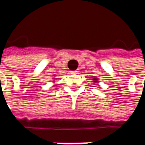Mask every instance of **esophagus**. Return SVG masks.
I'll return each instance as SVG.
<instances>
[{
	"label": "esophagus",
	"mask_w": 145,
	"mask_h": 145,
	"mask_svg": "<svg viewBox=\"0 0 145 145\" xmlns=\"http://www.w3.org/2000/svg\"><path fill=\"white\" fill-rule=\"evenodd\" d=\"M72 74H78L79 73V70H75V71H71L70 72Z\"/></svg>",
	"instance_id": "1"
}]
</instances>
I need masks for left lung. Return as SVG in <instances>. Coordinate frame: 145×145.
I'll use <instances>...</instances> for the list:
<instances>
[{"label":"left lung","instance_id":"8db88e82","mask_svg":"<svg viewBox=\"0 0 145 145\" xmlns=\"http://www.w3.org/2000/svg\"><path fill=\"white\" fill-rule=\"evenodd\" d=\"M92 82H93V83H94V84H95V83H97V82H98V79H97V77H95V76H94V77H92Z\"/></svg>","mask_w":145,"mask_h":145}]
</instances>
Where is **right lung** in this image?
I'll list each match as a JSON object with an SVG mask.
<instances>
[{
    "label": "right lung",
    "instance_id": "add662e5",
    "mask_svg": "<svg viewBox=\"0 0 145 145\" xmlns=\"http://www.w3.org/2000/svg\"><path fill=\"white\" fill-rule=\"evenodd\" d=\"M54 79H55V78H54Z\"/></svg>",
    "mask_w": 145,
    "mask_h": 145
}]
</instances>
